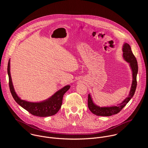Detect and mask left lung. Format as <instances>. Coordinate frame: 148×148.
Listing matches in <instances>:
<instances>
[{"label": "left lung", "instance_id": "1", "mask_svg": "<svg viewBox=\"0 0 148 148\" xmlns=\"http://www.w3.org/2000/svg\"><path fill=\"white\" fill-rule=\"evenodd\" d=\"M123 58L130 64V66L132 72V82L131 87V90L128 96L126 97L122 102L116 105L111 107H99L94 103L92 97L90 94H88V107L92 113L97 116H110L119 112L128 103V102L133 97L137 86L136 76L138 71V62L132 52L130 46L126 43H125L122 46Z\"/></svg>", "mask_w": 148, "mask_h": 148}]
</instances>
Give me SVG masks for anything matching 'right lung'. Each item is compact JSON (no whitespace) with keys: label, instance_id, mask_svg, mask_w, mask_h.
Wrapping results in <instances>:
<instances>
[{"label":"right lung","instance_id":"right-lung-1","mask_svg":"<svg viewBox=\"0 0 148 148\" xmlns=\"http://www.w3.org/2000/svg\"><path fill=\"white\" fill-rule=\"evenodd\" d=\"M10 63L9 60L8 66V74L9 79V88L14 99L20 106L27 111L31 114L37 116H49L54 115L57 113L61 107L63 95L70 89V86L67 85L64 87L57 91L49 98L43 101L33 102L23 100L17 95L14 91L10 75Z\"/></svg>","mask_w":148,"mask_h":148}]
</instances>
